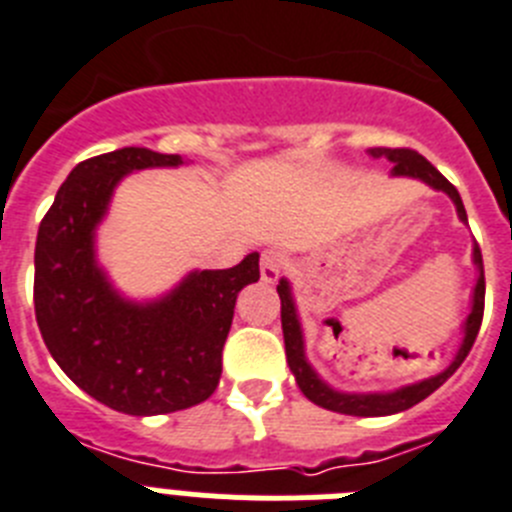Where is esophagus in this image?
<instances>
[{
    "mask_svg": "<svg viewBox=\"0 0 512 512\" xmlns=\"http://www.w3.org/2000/svg\"><path fill=\"white\" fill-rule=\"evenodd\" d=\"M282 271H284L282 253H277V251L261 253V279H264V282H277Z\"/></svg>",
    "mask_w": 512,
    "mask_h": 512,
    "instance_id": "34e87169",
    "label": "esophagus"
}]
</instances>
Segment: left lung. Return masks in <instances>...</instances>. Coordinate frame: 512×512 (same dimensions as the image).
Here are the masks:
<instances>
[{
	"label": "left lung",
	"mask_w": 512,
	"mask_h": 512,
	"mask_svg": "<svg viewBox=\"0 0 512 512\" xmlns=\"http://www.w3.org/2000/svg\"><path fill=\"white\" fill-rule=\"evenodd\" d=\"M369 153H372L374 158H390L392 164H395V169H392L395 176H413V179L431 184L438 192L449 194L451 200H454L459 217L467 223V210H464V202H461L454 184H451L431 161H425L418 151H413V148H372ZM474 264L479 266V279L477 287H474V305L472 312H469L467 323H464V343H461L459 354L454 356L449 369L431 379H423V382L418 384L402 387V390L374 392V395H346V392L330 390L328 384H325L318 374L312 372V366L307 364L305 359V343H302V328L300 320H297L295 302H292V295H289V284L282 279L277 292L279 300H282L284 348H287V364L289 369H292V374H295L297 387L302 390V395L310 402H315V405H320V408L333 410V413L359 415V418H379V415H395L402 413V410L413 408V405L425 400L431 392H436L438 387L459 369L461 361L467 359V354L474 346V338H477L479 333V325H482V315H485V266H482V251H479V246H474Z\"/></svg>",
	"instance_id": "1"
}]
</instances>
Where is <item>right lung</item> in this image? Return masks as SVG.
Wrapping results in <instances>:
<instances>
[{"label":"right lung","mask_w":512,"mask_h":512,"mask_svg":"<svg viewBox=\"0 0 512 512\" xmlns=\"http://www.w3.org/2000/svg\"><path fill=\"white\" fill-rule=\"evenodd\" d=\"M184 164L176 153L120 148L76 164L35 243V318L66 377L125 415L200 405L223 374L235 297L259 282V253L233 269L192 271L164 300H122L94 261V228L130 171Z\"/></svg>","instance_id":"1"}]
</instances>
